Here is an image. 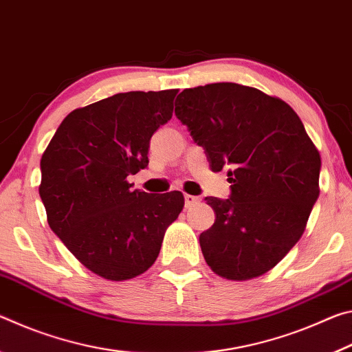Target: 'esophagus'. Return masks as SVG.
<instances>
[{
  "label": "esophagus",
  "mask_w": 352,
  "mask_h": 352,
  "mask_svg": "<svg viewBox=\"0 0 352 352\" xmlns=\"http://www.w3.org/2000/svg\"><path fill=\"white\" fill-rule=\"evenodd\" d=\"M200 201L199 197H195V195H190V194H184V205H186V208L189 206H194L197 205Z\"/></svg>",
  "instance_id": "1"
}]
</instances>
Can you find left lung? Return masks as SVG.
Here are the masks:
<instances>
[{"mask_svg":"<svg viewBox=\"0 0 352 352\" xmlns=\"http://www.w3.org/2000/svg\"><path fill=\"white\" fill-rule=\"evenodd\" d=\"M175 116L214 172L230 168V199H205L216 214L199 237L206 264L233 281L264 275L305 233L320 195L317 147L289 104L239 83L186 88Z\"/></svg>","mask_w":352,"mask_h":352,"instance_id":"1","label":"left lung"}]
</instances>
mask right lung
Returning a JSON list of instances; mask_svg holds the SVG:
<instances>
[{
	"label": "right lung",
	"instance_id": "1",
	"mask_svg": "<svg viewBox=\"0 0 352 352\" xmlns=\"http://www.w3.org/2000/svg\"><path fill=\"white\" fill-rule=\"evenodd\" d=\"M177 93H118L76 109L41 157L47 223L88 270L110 281L152 267L184 206L180 190L147 194L127 182L147 168L148 142L172 118Z\"/></svg>",
	"mask_w": 352,
	"mask_h": 352
}]
</instances>
